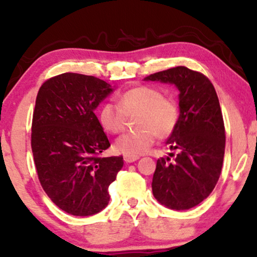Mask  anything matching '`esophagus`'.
<instances>
[{
	"label": "esophagus",
	"instance_id": "34e87169",
	"mask_svg": "<svg viewBox=\"0 0 257 257\" xmlns=\"http://www.w3.org/2000/svg\"><path fill=\"white\" fill-rule=\"evenodd\" d=\"M123 160H124L125 163H132V162H135V161H138L139 160V156L124 155V157H123Z\"/></svg>",
	"mask_w": 257,
	"mask_h": 257
}]
</instances>
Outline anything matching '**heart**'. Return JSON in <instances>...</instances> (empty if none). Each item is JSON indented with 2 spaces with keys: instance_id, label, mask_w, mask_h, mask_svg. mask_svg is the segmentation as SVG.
<instances>
[{
  "instance_id": "heart-1",
  "label": "heart",
  "mask_w": 257,
  "mask_h": 257,
  "mask_svg": "<svg viewBox=\"0 0 257 257\" xmlns=\"http://www.w3.org/2000/svg\"><path fill=\"white\" fill-rule=\"evenodd\" d=\"M117 104L105 102L98 111L102 128L110 134H119L125 129L128 118L136 117L135 133L116 139L114 149L123 155L139 156L146 153L156 135L160 139L170 136L180 121V105L172 95H163L150 85H136L118 97Z\"/></svg>"
}]
</instances>
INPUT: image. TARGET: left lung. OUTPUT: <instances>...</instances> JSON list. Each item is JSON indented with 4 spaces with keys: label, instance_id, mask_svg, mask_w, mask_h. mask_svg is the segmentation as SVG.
Here are the masks:
<instances>
[{
    "label": "left lung",
    "instance_id": "1",
    "mask_svg": "<svg viewBox=\"0 0 257 257\" xmlns=\"http://www.w3.org/2000/svg\"><path fill=\"white\" fill-rule=\"evenodd\" d=\"M145 80L173 83L180 90V121L166 142L177 154L172 162L157 160L153 194L170 209H190L209 196L223 164L225 131L217 94L206 75L183 66Z\"/></svg>",
    "mask_w": 257,
    "mask_h": 257
}]
</instances>
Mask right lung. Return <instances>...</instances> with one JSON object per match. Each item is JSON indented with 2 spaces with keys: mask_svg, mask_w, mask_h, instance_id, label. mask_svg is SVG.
I'll return each instance as SVG.
<instances>
[{
  "mask_svg": "<svg viewBox=\"0 0 257 257\" xmlns=\"http://www.w3.org/2000/svg\"><path fill=\"white\" fill-rule=\"evenodd\" d=\"M111 91L95 76L64 73L37 93L32 123L37 176L50 200L74 216L107 207L108 188L123 167L122 156H101L110 143L94 112Z\"/></svg>",
  "mask_w": 257,
  "mask_h": 257,
  "instance_id": "add662e5",
  "label": "right lung"
}]
</instances>
